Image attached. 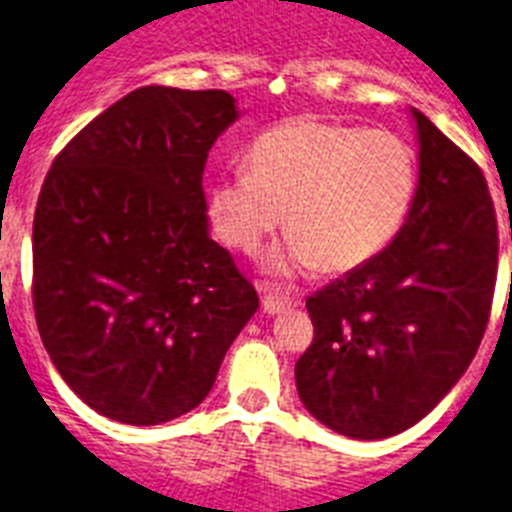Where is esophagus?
<instances>
[{
    "instance_id": "obj_1",
    "label": "esophagus",
    "mask_w": 512,
    "mask_h": 512,
    "mask_svg": "<svg viewBox=\"0 0 512 512\" xmlns=\"http://www.w3.org/2000/svg\"><path fill=\"white\" fill-rule=\"evenodd\" d=\"M297 305L294 299L289 297H278V294H265L263 297V307H265V313L270 315H276V313H284V310H292V307Z\"/></svg>"
}]
</instances>
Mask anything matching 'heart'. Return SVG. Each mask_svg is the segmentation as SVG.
Instances as JSON below:
<instances>
[{
  "instance_id": "b5f03b06",
  "label": "heart",
  "mask_w": 512,
  "mask_h": 512,
  "mask_svg": "<svg viewBox=\"0 0 512 512\" xmlns=\"http://www.w3.org/2000/svg\"><path fill=\"white\" fill-rule=\"evenodd\" d=\"M415 194L418 157L402 136L294 118L252 141L247 168L215 178L207 213L220 242L247 255L284 213L292 236L270 268L284 276L347 273L389 247Z\"/></svg>"
}]
</instances>
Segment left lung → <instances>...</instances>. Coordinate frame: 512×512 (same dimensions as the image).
Listing matches in <instances>:
<instances>
[{"instance_id": "left-lung-1", "label": "left lung", "mask_w": 512, "mask_h": 512, "mask_svg": "<svg viewBox=\"0 0 512 512\" xmlns=\"http://www.w3.org/2000/svg\"><path fill=\"white\" fill-rule=\"evenodd\" d=\"M413 118L421 162L405 226L307 297L315 334L294 368L299 400L352 439L429 415L471 365L492 310L500 239L484 173L423 112Z\"/></svg>"}]
</instances>
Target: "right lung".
<instances>
[{
    "label": "right lung",
    "instance_id": "add662e5",
    "mask_svg": "<svg viewBox=\"0 0 512 512\" xmlns=\"http://www.w3.org/2000/svg\"><path fill=\"white\" fill-rule=\"evenodd\" d=\"M228 91L144 86L54 157L33 215V310L65 384L110 421L205 400L260 299L207 234V152Z\"/></svg>",
    "mask_w": 512,
    "mask_h": 512
}]
</instances>
